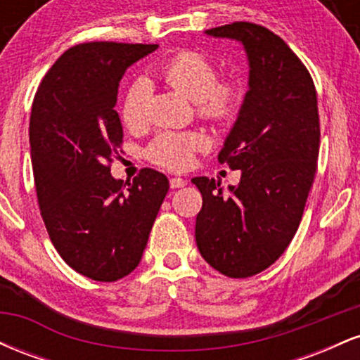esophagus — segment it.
Returning a JSON list of instances; mask_svg holds the SVG:
<instances>
[{
    "mask_svg": "<svg viewBox=\"0 0 360 360\" xmlns=\"http://www.w3.org/2000/svg\"><path fill=\"white\" fill-rule=\"evenodd\" d=\"M169 184H171L172 189L184 188V186H186V179H183V177H171V181H169Z\"/></svg>",
    "mask_w": 360,
    "mask_h": 360,
    "instance_id": "obj_1",
    "label": "esophagus"
}]
</instances>
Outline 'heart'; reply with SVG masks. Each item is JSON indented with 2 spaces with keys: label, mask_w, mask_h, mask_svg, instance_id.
I'll return each mask as SVG.
<instances>
[{
  "label": "heart",
  "mask_w": 360,
  "mask_h": 360,
  "mask_svg": "<svg viewBox=\"0 0 360 360\" xmlns=\"http://www.w3.org/2000/svg\"><path fill=\"white\" fill-rule=\"evenodd\" d=\"M159 74L169 86L196 101L198 113L213 122H229L242 108L245 89L237 77H218L213 59L200 51L176 52L159 68ZM148 86L146 81L131 82L122 103V122L137 128L146 122ZM208 146L200 131H162L147 147L150 162L169 171H183L191 164L193 155Z\"/></svg>",
  "instance_id": "1"
}]
</instances>
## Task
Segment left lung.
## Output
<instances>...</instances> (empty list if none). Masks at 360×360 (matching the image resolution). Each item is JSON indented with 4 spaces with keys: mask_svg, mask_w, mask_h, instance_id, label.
Wrapping results in <instances>:
<instances>
[{
    "mask_svg": "<svg viewBox=\"0 0 360 360\" xmlns=\"http://www.w3.org/2000/svg\"><path fill=\"white\" fill-rule=\"evenodd\" d=\"M206 34L240 40L249 93L218 160L240 169V183L193 177L203 196L196 245L213 269L243 279L272 266L298 230L320 152L315 82L289 45L262 25L233 22Z\"/></svg>",
    "mask_w": 360,
    "mask_h": 360,
    "instance_id": "8db88e82",
    "label": "left lung"
}]
</instances>
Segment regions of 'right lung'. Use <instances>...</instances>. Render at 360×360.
<instances>
[{
    "instance_id": "add662e5",
    "label": "right lung",
    "mask_w": 360,
    "mask_h": 360,
    "mask_svg": "<svg viewBox=\"0 0 360 360\" xmlns=\"http://www.w3.org/2000/svg\"><path fill=\"white\" fill-rule=\"evenodd\" d=\"M155 44L86 42L53 62L37 88L30 152L40 214L69 267L113 283L139 266L169 191L162 172L142 169L131 183L110 174L123 143L115 110L127 68Z\"/></svg>"
}]
</instances>
